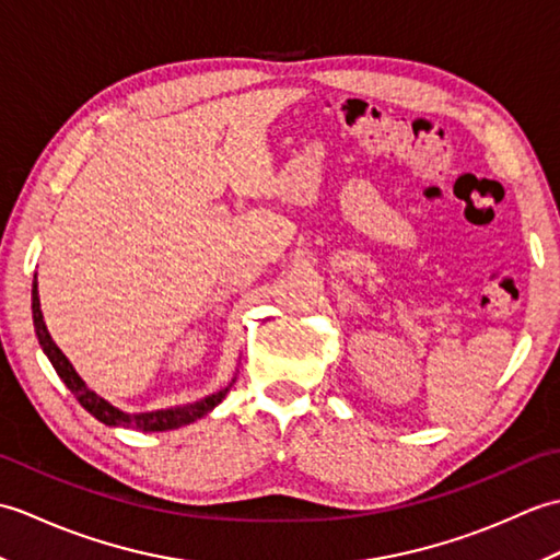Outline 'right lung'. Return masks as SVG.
Segmentation results:
<instances>
[{"label": "right lung", "instance_id": "right-lung-1", "mask_svg": "<svg viewBox=\"0 0 560 560\" xmlns=\"http://www.w3.org/2000/svg\"><path fill=\"white\" fill-rule=\"evenodd\" d=\"M33 325H35V335H38L40 347L45 351L47 359H50L52 368L57 371V375L62 377V383L69 387L71 395L79 399V404L86 409L91 416L105 425H120V428H135V431L141 433H161V431H175V428H183L195 423L201 416H207L209 411H213L223 401V397L229 395V389L233 387L235 377L231 380L229 385L223 389L213 392V395L201 397L197 401L189 404H177V407H168V409H156V411H139V413H129L113 407L108 399H103L101 395H96L86 383H83L81 375L74 371V365L69 363L67 355L59 351L57 343L52 341L50 331L45 327L43 319V311H40V299H38V281L33 279Z\"/></svg>", "mask_w": 560, "mask_h": 560}]
</instances>
